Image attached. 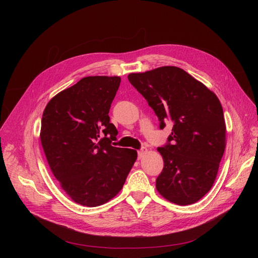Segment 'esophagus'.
I'll use <instances>...</instances> for the list:
<instances>
[{
    "instance_id": "1",
    "label": "esophagus",
    "mask_w": 258,
    "mask_h": 258,
    "mask_svg": "<svg viewBox=\"0 0 258 258\" xmlns=\"http://www.w3.org/2000/svg\"><path fill=\"white\" fill-rule=\"evenodd\" d=\"M147 153V148L146 147H142L141 150H139L138 151V156H139V158H141L142 156L144 155V154H146Z\"/></svg>"
}]
</instances>
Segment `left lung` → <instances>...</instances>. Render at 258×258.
Wrapping results in <instances>:
<instances>
[{
    "instance_id": "left-lung-1",
    "label": "left lung",
    "mask_w": 258,
    "mask_h": 258,
    "mask_svg": "<svg viewBox=\"0 0 258 258\" xmlns=\"http://www.w3.org/2000/svg\"><path fill=\"white\" fill-rule=\"evenodd\" d=\"M128 80L157 115L160 129L167 121L173 123L169 143L158 147L163 169L156 189L175 205L195 204L213 186L226 147L220 100L177 67L131 73Z\"/></svg>"
}]
</instances>
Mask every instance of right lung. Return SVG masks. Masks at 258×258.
I'll return each mask as SVG.
<instances>
[{
	"mask_svg": "<svg viewBox=\"0 0 258 258\" xmlns=\"http://www.w3.org/2000/svg\"><path fill=\"white\" fill-rule=\"evenodd\" d=\"M119 76L84 77L57 93L42 117L41 143L53 176L76 204L98 207L120 191L137 160L131 148L112 146L110 107Z\"/></svg>",
	"mask_w": 258,
	"mask_h": 258,
	"instance_id": "1",
	"label": "right lung"
}]
</instances>
